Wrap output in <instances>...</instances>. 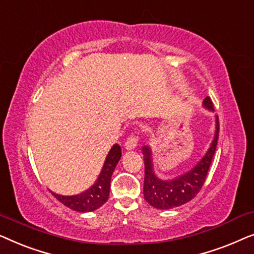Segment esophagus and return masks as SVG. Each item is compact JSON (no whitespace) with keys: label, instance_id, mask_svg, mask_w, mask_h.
<instances>
[{"label":"esophagus","instance_id":"1","mask_svg":"<svg viewBox=\"0 0 254 254\" xmlns=\"http://www.w3.org/2000/svg\"><path fill=\"white\" fill-rule=\"evenodd\" d=\"M137 142V137L135 136V135H130V136L126 140V142H125V149H127V150H134V149L136 148Z\"/></svg>","mask_w":254,"mask_h":254}]
</instances>
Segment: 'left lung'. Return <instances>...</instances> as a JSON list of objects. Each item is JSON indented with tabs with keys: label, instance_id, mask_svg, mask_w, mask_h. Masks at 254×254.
Returning <instances> with one entry per match:
<instances>
[{
	"label": "left lung",
	"instance_id": "left-lung-1",
	"mask_svg": "<svg viewBox=\"0 0 254 254\" xmlns=\"http://www.w3.org/2000/svg\"><path fill=\"white\" fill-rule=\"evenodd\" d=\"M202 105L204 109L214 112L213 103L209 97L204 98ZM215 123H216V127H215L214 138L203 157L190 171L184 172L183 175L177 176L175 178H159L154 171L151 148L149 145H144L142 148L144 161L143 194L145 201L150 206L157 208V209H171V208L179 207L189 202L200 192L201 187L207 178L208 170H209L215 150H216L218 138L217 116Z\"/></svg>",
	"mask_w": 254,
	"mask_h": 254
}]
</instances>
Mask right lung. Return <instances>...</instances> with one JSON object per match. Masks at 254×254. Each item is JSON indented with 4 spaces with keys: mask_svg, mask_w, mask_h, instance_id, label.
Segmentation results:
<instances>
[{
    "mask_svg": "<svg viewBox=\"0 0 254 254\" xmlns=\"http://www.w3.org/2000/svg\"><path fill=\"white\" fill-rule=\"evenodd\" d=\"M121 157V148L119 144H113L104 162L103 169L100 171L98 178L95 184L84 192L76 194V195H61L54 192L51 193L70 209L79 213H88L98 209L109 200L111 177L113 175L114 169Z\"/></svg>",
    "mask_w": 254,
    "mask_h": 254,
    "instance_id": "right-lung-1",
    "label": "right lung"
}]
</instances>
